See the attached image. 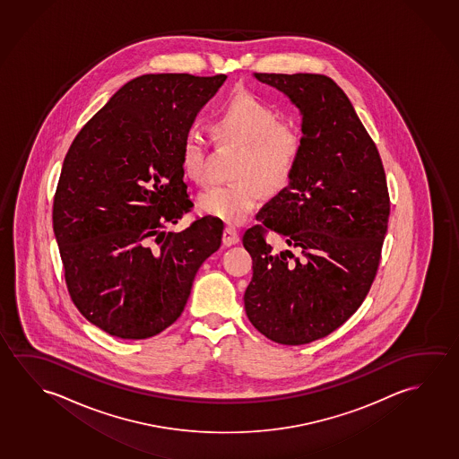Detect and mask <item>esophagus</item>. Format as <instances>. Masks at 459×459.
I'll list each match as a JSON object with an SVG mask.
<instances>
[{"instance_id": "34e87169", "label": "esophagus", "mask_w": 459, "mask_h": 459, "mask_svg": "<svg viewBox=\"0 0 459 459\" xmlns=\"http://www.w3.org/2000/svg\"><path fill=\"white\" fill-rule=\"evenodd\" d=\"M239 242V234L238 231L231 228V226H228L225 228V231H223V246L225 247H230V246H234V244H238Z\"/></svg>"}]
</instances>
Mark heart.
Listing matches in <instances>:
<instances>
[{"mask_svg": "<svg viewBox=\"0 0 459 459\" xmlns=\"http://www.w3.org/2000/svg\"><path fill=\"white\" fill-rule=\"evenodd\" d=\"M215 131L221 139L242 146L236 169L240 180L205 189L197 197V207L205 215L239 225L262 199V188L279 193L290 183L301 154V135L293 124L281 121L271 103L250 92L233 95L225 103ZM180 156L191 180L207 182V145L195 127L185 134Z\"/></svg>", "mask_w": 459, "mask_h": 459, "instance_id": "obj_1", "label": "heart"}]
</instances>
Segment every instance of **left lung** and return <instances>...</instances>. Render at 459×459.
Listing matches in <instances>:
<instances>
[{
    "mask_svg": "<svg viewBox=\"0 0 459 459\" xmlns=\"http://www.w3.org/2000/svg\"><path fill=\"white\" fill-rule=\"evenodd\" d=\"M301 115V154L290 183L263 207L242 244L252 256L244 293L252 325L299 346L330 335L362 305L378 270L389 195L378 150L348 95L325 74H254ZM279 233L298 255L274 253Z\"/></svg>",
    "mask_w": 459,
    "mask_h": 459,
    "instance_id": "1",
    "label": "left lung"
}]
</instances>
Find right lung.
<instances>
[{
	"mask_svg": "<svg viewBox=\"0 0 459 459\" xmlns=\"http://www.w3.org/2000/svg\"><path fill=\"white\" fill-rule=\"evenodd\" d=\"M226 74H142L111 95L76 135L54 197L52 226L70 297L108 335L145 340L180 317L223 223L180 233L193 203L183 137Z\"/></svg>",
	"mask_w": 459,
	"mask_h": 459,
	"instance_id": "1",
	"label": "right lung"
}]
</instances>
